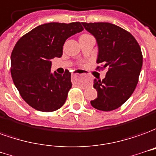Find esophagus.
Segmentation results:
<instances>
[{
	"label": "esophagus",
	"mask_w": 156,
	"mask_h": 156,
	"mask_svg": "<svg viewBox=\"0 0 156 156\" xmlns=\"http://www.w3.org/2000/svg\"><path fill=\"white\" fill-rule=\"evenodd\" d=\"M82 75H84L83 73L81 72V71H80V70H76V72L73 74V76H82Z\"/></svg>",
	"instance_id": "obj_1"
}]
</instances>
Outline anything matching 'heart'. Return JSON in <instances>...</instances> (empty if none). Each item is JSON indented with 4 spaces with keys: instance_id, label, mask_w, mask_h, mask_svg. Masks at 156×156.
Listing matches in <instances>:
<instances>
[{
    "instance_id": "b5f03b06",
    "label": "heart",
    "mask_w": 156,
    "mask_h": 156,
    "mask_svg": "<svg viewBox=\"0 0 156 156\" xmlns=\"http://www.w3.org/2000/svg\"><path fill=\"white\" fill-rule=\"evenodd\" d=\"M83 35H88V34H83Z\"/></svg>"
}]
</instances>
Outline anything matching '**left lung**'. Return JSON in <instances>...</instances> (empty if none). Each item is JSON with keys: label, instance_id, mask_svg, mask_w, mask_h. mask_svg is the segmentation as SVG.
Here are the masks:
<instances>
[{"label": "left lung", "instance_id": "1", "mask_svg": "<svg viewBox=\"0 0 156 156\" xmlns=\"http://www.w3.org/2000/svg\"><path fill=\"white\" fill-rule=\"evenodd\" d=\"M93 35L98 46V69H106L103 80L95 79L94 88L98 98L91 106L101 111H112L121 107L136 87L143 55L140 45L132 34L109 23H81Z\"/></svg>", "mask_w": 156, "mask_h": 156}]
</instances>
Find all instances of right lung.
Returning a JSON list of instances; mask_svg holds the SVG:
<instances>
[{"label": "right lung", "mask_w": 156, "mask_h": 156, "mask_svg": "<svg viewBox=\"0 0 156 156\" xmlns=\"http://www.w3.org/2000/svg\"><path fill=\"white\" fill-rule=\"evenodd\" d=\"M79 22L39 25L16 42L11 55V74L21 97L32 108L54 112L65 104L71 74L51 73L52 58H60L66 39L83 31Z\"/></svg>", "instance_id": "right-lung-1"}]
</instances>
